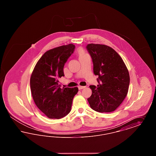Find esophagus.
Instances as JSON below:
<instances>
[{
  "label": "esophagus",
  "instance_id": "34e87169",
  "mask_svg": "<svg viewBox=\"0 0 156 156\" xmlns=\"http://www.w3.org/2000/svg\"><path fill=\"white\" fill-rule=\"evenodd\" d=\"M78 89H83V88H85L86 87H82V86H80H80H78Z\"/></svg>",
  "mask_w": 156,
  "mask_h": 156
}]
</instances>
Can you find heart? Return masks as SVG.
I'll return each mask as SVG.
<instances>
[{
    "label": "heart",
    "mask_w": 156,
    "mask_h": 156,
    "mask_svg": "<svg viewBox=\"0 0 156 156\" xmlns=\"http://www.w3.org/2000/svg\"><path fill=\"white\" fill-rule=\"evenodd\" d=\"M75 54L76 55V56L78 57L79 59L83 58L84 57H85L86 55H87V54L85 52V50L82 48H78L76 51H75Z\"/></svg>",
    "instance_id": "b5f03b06"
}]
</instances>
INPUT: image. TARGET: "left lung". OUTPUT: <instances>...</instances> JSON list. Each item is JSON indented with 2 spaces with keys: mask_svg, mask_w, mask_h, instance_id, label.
Listing matches in <instances>:
<instances>
[{
  "mask_svg": "<svg viewBox=\"0 0 156 156\" xmlns=\"http://www.w3.org/2000/svg\"><path fill=\"white\" fill-rule=\"evenodd\" d=\"M94 64V73L99 84L89 86L92 95L88 99L90 108L104 113L115 111L123 102L130 83L129 71L121 57L106 45L87 46Z\"/></svg>",
  "mask_w": 156,
  "mask_h": 156,
  "instance_id": "8db88e82",
  "label": "left lung"
}]
</instances>
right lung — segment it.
I'll list each match as a JSON object with an SVG mask.
<instances>
[{
    "mask_svg": "<svg viewBox=\"0 0 156 156\" xmlns=\"http://www.w3.org/2000/svg\"><path fill=\"white\" fill-rule=\"evenodd\" d=\"M73 44L61 45L45 52L37 61L30 77L32 97L37 108L50 119H60L71 109L78 88H61L59 78L63 68L74 51Z\"/></svg>",
    "mask_w": 156,
    "mask_h": 156,
    "instance_id": "add662e5",
    "label": "right lung"
}]
</instances>
